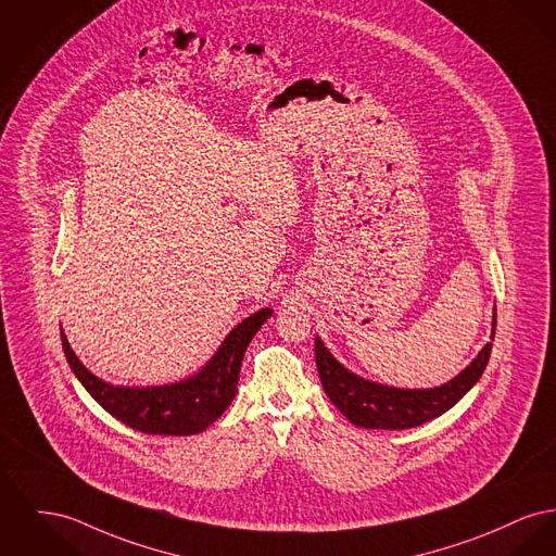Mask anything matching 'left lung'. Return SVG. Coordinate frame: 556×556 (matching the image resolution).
Masks as SVG:
<instances>
[{"mask_svg": "<svg viewBox=\"0 0 556 556\" xmlns=\"http://www.w3.org/2000/svg\"><path fill=\"white\" fill-rule=\"evenodd\" d=\"M495 336V308L491 321V340ZM491 355V342L459 371L454 380L434 389H394L365 380L346 369L326 349L321 338H315V359L319 378L329 401L361 428L403 430L425 425L452 409L483 376Z\"/></svg>", "mask_w": 556, "mask_h": 556, "instance_id": "obj_1", "label": "left lung"}]
</instances>
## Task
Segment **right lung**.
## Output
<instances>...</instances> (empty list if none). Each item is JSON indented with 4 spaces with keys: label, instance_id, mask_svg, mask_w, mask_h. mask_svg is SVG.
<instances>
[{
    "label": "right lung",
    "instance_id": "1",
    "mask_svg": "<svg viewBox=\"0 0 556 556\" xmlns=\"http://www.w3.org/2000/svg\"><path fill=\"white\" fill-rule=\"evenodd\" d=\"M270 315V308H261L243 319L230 329L214 357L197 374L164 387H113L97 378L77 359L63 329L61 340L73 374L113 418L144 434L189 437L205 430L225 414L237 392L239 369L248 344Z\"/></svg>",
    "mask_w": 556,
    "mask_h": 556
}]
</instances>
